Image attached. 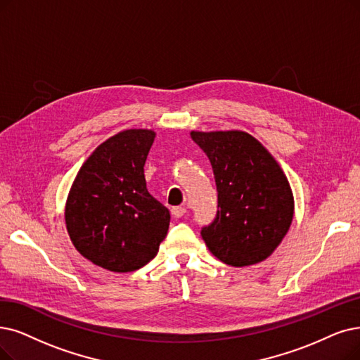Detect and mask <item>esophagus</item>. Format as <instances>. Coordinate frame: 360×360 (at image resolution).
Masks as SVG:
<instances>
[{
  "label": "esophagus",
  "instance_id": "34e87169",
  "mask_svg": "<svg viewBox=\"0 0 360 360\" xmlns=\"http://www.w3.org/2000/svg\"><path fill=\"white\" fill-rule=\"evenodd\" d=\"M184 212H186V208H184V207H172V208H171V214H172V217H176V219H180V217H183Z\"/></svg>",
  "mask_w": 360,
  "mask_h": 360
}]
</instances>
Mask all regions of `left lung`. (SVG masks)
Masks as SVG:
<instances>
[{
    "label": "left lung",
    "mask_w": 360,
    "mask_h": 360,
    "mask_svg": "<svg viewBox=\"0 0 360 360\" xmlns=\"http://www.w3.org/2000/svg\"><path fill=\"white\" fill-rule=\"evenodd\" d=\"M212 165L217 214L202 226L208 250L235 267L263 262L288 232L294 199L283 171L258 140L243 131L196 133Z\"/></svg>",
    "instance_id": "1"
}]
</instances>
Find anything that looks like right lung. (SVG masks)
Here are the masks:
<instances>
[{
	"label": "right lung",
	"mask_w": 360,
	"mask_h": 360,
	"mask_svg": "<svg viewBox=\"0 0 360 360\" xmlns=\"http://www.w3.org/2000/svg\"><path fill=\"white\" fill-rule=\"evenodd\" d=\"M150 130H125L102 143L84 162L66 202V227L87 260L110 271H133L160 250L169 211L155 199L145 162Z\"/></svg>",
	"instance_id": "1"
}]
</instances>
